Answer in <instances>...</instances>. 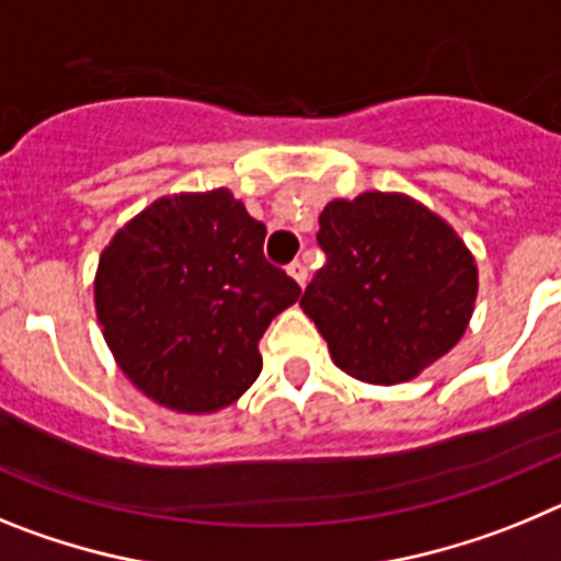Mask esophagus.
Instances as JSON below:
<instances>
[{
  "label": "esophagus",
  "mask_w": 561,
  "mask_h": 561,
  "mask_svg": "<svg viewBox=\"0 0 561 561\" xmlns=\"http://www.w3.org/2000/svg\"><path fill=\"white\" fill-rule=\"evenodd\" d=\"M291 275V280H295L297 286H306V280H309V270H306L304 261H291L289 270H286Z\"/></svg>",
  "instance_id": "obj_1"
}]
</instances>
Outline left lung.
I'll return each mask as SVG.
<instances>
[{"instance_id": "left-lung-1", "label": "left lung", "mask_w": 561, "mask_h": 561, "mask_svg": "<svg viewBox=\"0 0 561 561\" xmlns=\"http://www.w3.org/2000/svg\"><path fill=\"white\" fill-rule=\"evenodd\" d=\"M329 264L300 309L340 370L370 385L419 376L472 320L478 264L447 221L404 193H359L320 213Z\"/></svg>"}]
</instances>
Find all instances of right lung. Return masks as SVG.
I'll return each instance as SVG.
<instances>
[{
	"label": "right lung",
	"instance_id": "obj_1",
	"mask_svg": "<svg viewBox=\"0 0 561 561\" xmlns=\"http://www.w3.org/2000/svg\"><path fill=\"white\" fill-rule=\"evenodd\" d=\"M264 238L227 187L162 196L114 232L98 261L95 311L134 388L202 415L257 379V340L300 297L264 257Z\"/></svg>",
	"mask_w": 561,
	"mask_h": 561
}]
</instances>
